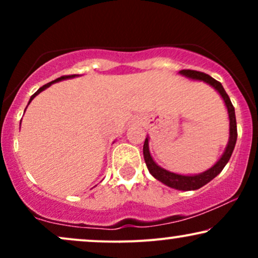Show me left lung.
I'll return each mask as SVG.
<instances>
[{"label":"left lung","instance_id":"obj_1","mask_svg":"<svg viewBox=\"0 0 258 258\" xmlns=\"http://www.w3.org/2000/svg\"><path fill=\"white\" fill-rule=\"evenodd\" d=\"M182 75L188 76L190 79L195 80H201V81H205L209 85H211L212 87H215L216 90L220 92V94L223 98L224 103H226L228 114H229V121H230V137L229 142H228V146L226 148V152H224L220 161L215 165L214 167H211L210 170L205 171V172L197 174V176H182V174H176L172 172H168V171L164 170L154 162L149 153V147H148V138H146L143 146V155H144V161L149 170V172L155 177L156 179H159L160 182L165 183V184L171 186V188L179 189V190H195V189H199L203 185H205L206 183H209L210 180H212L217 176L218 173L223 170L224 166L227 165V162L229 161L230 156H232L234 147L236 143V137H238V130H236V119H235V111H234V106L230 102L229 96L227 94V92L224 91L223 86L220 81L211 78L210 75H207L205 73L197 72V70H189L184 69L179 72Z\"/></svg>","mask_w":258,"mask_h":258}]
</instances>
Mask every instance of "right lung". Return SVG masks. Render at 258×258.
Instances as JSON below:
<instances>
[{
    "label": "right lung",
    "instance_id": "1",
    "mask_svg": "<svg viewBox=\"0 0 258 258\" xmlns=\"http://www.w3.org/2000/svg\"><path fill=\"white\" fill-rule=\"evenodd\" d=\"M74 76H75V75H64V76H60V78L55 79V80H54V81H51V82H48V84L43 85V86H42V87H41V88H40V90H37L36 92H35V93H34V94H32V96H31V98H30V100H29V103H30V102H31V100H32V99H34V97H36V96H37V94H38V93H40V92H41V91H43V90H44V88L49 87V86H51L52 84H54V82H57V81H60V80H65V79H70V78H74Z\"/></svg>",
    "mask_w": 258,
    "mask_h": 258
}]
</instances>
